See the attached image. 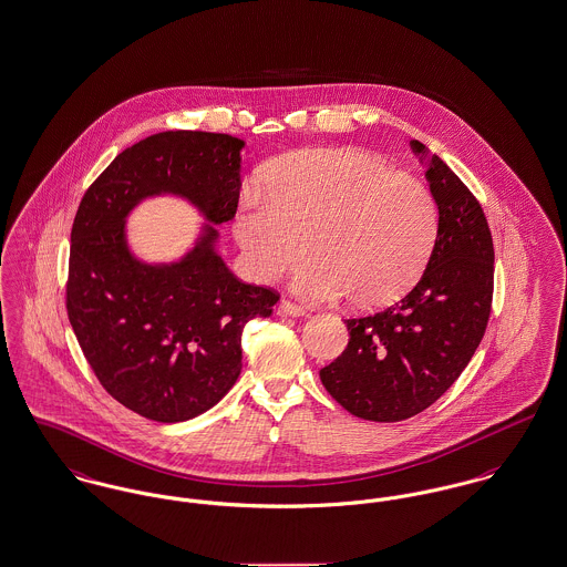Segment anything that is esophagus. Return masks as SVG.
<instances>
[{
	"label": "esophagus",
	"mask_w": 567,
	"mask_h": 567,
	"mask_svg": "<svg viewBox=\"0 0 567 567\" xmlns=\"http://www.w3.org/2000/svg\"><path fill=\"white\" fill-rule=\"evenodd\" d=\"M278 310H280V315H287V317H303L306 315V310L301 306H297V303L289 301V299H282Z\"/></svg>",
	"instance_id": "1"
}]
</instances>
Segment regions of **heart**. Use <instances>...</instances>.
<instances>
[{"instance_id":"obj_1","label":"heart","mask_w":567,"mask_h":567,"mask_svg":"<svg viewBox=\"0 0 567 567\" xmlns=\"http://www.w3.org/2000/svg\"><path fill=\"white\" fill-rule=\"evenodd\" d=\"M234 234L248 270L271 282L312 257L296 276L310 301L347 296L354 308L395 301L421 278L435 236L432 190L357 148L285 155L264 174V197L244 193Z\"/></svg>"}]
</instances>
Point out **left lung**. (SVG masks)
Wrapping results in <instances>:
<instances>
[{
    "label": "left lung",
    "instance_id": "left-lung-1",
    "mask_svg": "<svg viewBox=\"0 0 567 567\" xmlns=\"http://www.w3.org/2000/svg\"><path fill=\"white\" fill-rule=\"evenodd\" d=\"M410 146L427 155L419 140ZM427 163L437 204L427 268L400 301L344 319L349 347L321 370L327 393L365 421H404L442 398L478 349L491 315L495 252L483 206L437 155Z\"/></svg>",
    "mask_w": 567,
    "mask_h": 567
}]
</instances>
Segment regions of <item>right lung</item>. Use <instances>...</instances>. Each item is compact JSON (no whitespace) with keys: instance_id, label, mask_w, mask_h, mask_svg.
<instances>
[{"instance_id":"right-lung-1","label":"right lung","mask_w":567,"mask_h":567,"mask_svg":"<svg viewBox=\"0 0 567 567\" xmlns=\"http://www.w3.org/2000/svg\"><path fill=\"white\" fill-rule=\"evenodd\" d=\"M244 142L162 132L125 148L86 189L72 225L65 308L84 359L110 395L157 423L210 410L243 370L244 324L278 293L246 285L216 255V225L236 216ZM189 198L212 221L178 265L137 262L124 218L146 196Z\"/></svg>"}]
</instances>
